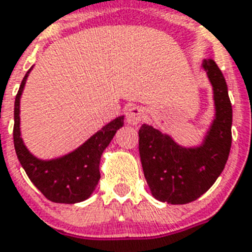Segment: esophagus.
<instances>
[{
  "label": "esophagus",
  "instance_id": "34e87169",
  "mask_svg": "<svg viewBox=\"0 0 252 252\" xmlns=\"http://www.w3.org/2000/svg\"><path fill=\"white\" fill-rule=\"evenodd\" d=\"M143 117H144V111L139 107H131L126 112V121H127L128 125H132V126H136L138 124H140Z\"/></svg>",
  "mask_w": 252,
  "mask_h": 252
}]
</instances>
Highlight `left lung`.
<instances>
[{"label":"left lung","mask_w":252,"mask_h":252,"mask_svg":"<svg viewBox=\"0 0 252 252\" xmlns=\"http://www.w3.org/2000/svg\"><path fill=\"white\" fill-rule=\"evenodd\" d=\"M202 68L214 91L215 120L202 144L186 148L149 125L139 130V153L152 196L162 202L184 205L207 192L225 167L232 145V104L225 78L213 59Z\"/></svg>","instance_id":"left-lung-1"}]
</instances>
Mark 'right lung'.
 Instances as JSON below:
<instances>
[{
	"mask_svg": "<svg viewBox=\"0 0 252 252\" xmlns=\"http://www.w3.org/2000/svg\"><path fill=\"white\" fill-rule=\"evenodd\" d=\"M27 72L19 87L14 107V147L20 165L31 182L47 199L56 203L82 202L93 194L100 179V158L118 128L124 116L114 118L84 144L68 155L54 159H39L28 151L20 134V96L26 86Z\"/></svg>",
	"mask_w": 252,
	"mask_h": 252,
	"instance_id": "1",
	"label": "right lung"
}]
</instances>
